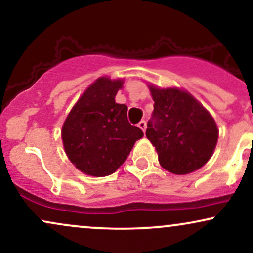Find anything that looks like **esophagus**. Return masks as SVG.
I'll return each instance as SVG.
<instances>
[{
	"label": "esophagus",
	"mask_w": 253,
	"mask_h": 253,
	"mask_svg": "<svg viewBox=\"0 0 253 253\" xmlns=\"http://www.w3.org/2000/svg\"><path fill=\"white\" fill-rule=\"evenodd\" d=\"M138 127H139V128H140L141 130H143V132H145V130H146V121L141 120L140 123L138 124Z\"/></svg>",
	"instance_id": "esophagus-1"
}]
</instances>
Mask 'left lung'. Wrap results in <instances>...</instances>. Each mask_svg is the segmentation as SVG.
<instances>
[{
  "instance_id": "obj_1",
  "label": "left lung",
  "mask_w": 253,
  "mask_h": 253,
  "mask_svg": "<svg viewBox=\"0 0 253 253\" xmlns=\"http://www.w3.org/2000/svg\"><path fill=\"white\" fill-rule=\"evenodd\" d=\"M152 118L146 136L156 147L159 164L175 175H187L210 161L219 130L207 109L185 90L150 85Z\"/></svg>"
}]
</instances>
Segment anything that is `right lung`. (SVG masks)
<instances>
[{"label": "right lung", "instance_id": "obj_1", "mask_svg": "<svg viewBox=\"0 0 253 253\" xmlns=\"http://www.w3.org/2000/svg\"><path fill=\"white\" fill-rule=\"evenodd\" d=\"M123 80L100 77L72 107L62 128L64 150L78 170L95 177L108 176L120 168L143 138L127 119V106L115 102Z\"/></svg>", "mask_w": 253, "mask_h": 253}]
</instances>
